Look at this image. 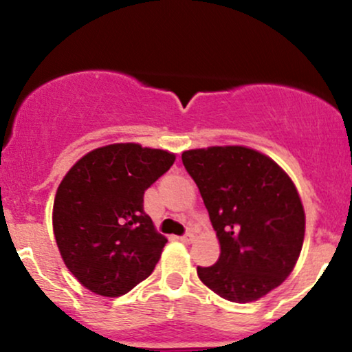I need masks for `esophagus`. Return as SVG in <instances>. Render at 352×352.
<instances>
[{"label":"esophagus","mask_w":352,"mask_h":352,"mask_svg":"<svg viewBox=\"0 0 352 352\" xmlns=\"http://www.w3.org/2000/svg\"><path fill=\"white\" fill-rule=\"evenodd\" d=\"M180 241H182V243H192L193 235L190 232H187V233H185V235L180 236Z\"/></svg>","instance_id":"1"}]
</instances>
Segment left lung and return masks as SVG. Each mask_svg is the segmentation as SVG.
I'll return each instance as SVG.
<instances>
[{
	"mask_svg": "<svg viewBox=\"0 0 352 352\" xmlns=\"http://www.w3.org/2000/svg\"><path fill=\"white\" fill-rule=\"evenodd\" d=\"M220 240L213 266H197L218 296L250 302L293 272L305 240V210L292 179L270 157L238 147L182 153Z\"/></svg>",
	"mask_w": 352,
	"mask_h": 352,
	"instance_id": "1",
	"label": "left lung"
}]
</instances>
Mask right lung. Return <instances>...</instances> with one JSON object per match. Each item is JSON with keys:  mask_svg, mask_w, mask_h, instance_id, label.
<instances>
[{"mask_svg": "<svg viewBox=\"0 0 352 352\" xmlns=\"http://www.w3.org/2000/svg\"><path fill=\"white\" fill-rule=\"evenodd\" d=\"M175 155L112 144L84 155L56 192L52 227L67 270L100 296H122L155 268L167 238L153 228L144 193Z\"/></svg>", "mask_w": 352, "mask_h": 352, "instance_id": "obj_1", "label": "right lung"}]
</instances>
